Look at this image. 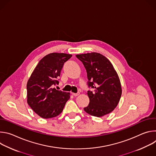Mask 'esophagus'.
Here are the masks:
<instances>
[{
  "mask_svg": "<svg viewBox=\"0 0 156 156\" xmlns=\"http://www.w3.org/2000/svg\"><path fill=\"white\" fill-rule=\"evenodd\" d=\"M72 94L74 96H78L79 94H80V93H72Z\"/></svg>",
  "mask_w": 156,
  "mask_h": 156,
  "instance_id": "1",
  "label": "esophagus"
}]
</instances>
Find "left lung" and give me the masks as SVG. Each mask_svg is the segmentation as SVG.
<instances>
[{"label": "left lung", "mask_w": 156, "mask_h": 156, "mask_svg": "<svg viewBox=\"0 0 156 156\" xmlns=\"http://www.w3.org/2000/svg\"><path fill=\"white\" fill-rule=\"evenodd\" d=\"M87 72V85L94 91H87L90 103L84 108L86 113L100 117L117 106L122 95L121 83L112 64L103 55L91 52L76 55Z\"/></svg>", "instance_id": "left-lung-1"}]
</instances>
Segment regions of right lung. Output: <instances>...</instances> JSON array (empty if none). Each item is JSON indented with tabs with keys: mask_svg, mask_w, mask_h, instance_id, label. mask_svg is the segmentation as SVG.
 I'll return each instance as SVG.
<instances>
[{
	"mask_svg": "<svg viewBox=\"0 0 156 156\" xmlns=\"http://www.w3.org/2000/svg\"><path fill=\"white\" fill-rule=\"evenodd\" d=\"M72 55L51 53L38 63L29 78L27 89V102L35 113L43 119H51L60 114L70 93L57 90L54 86L63 64Z\"/></svg>",
	"mask_w": 156,
	"mask_h": 156,
	"instance_id": "right-lung-1",
	"label": "right lung"
}]
</instances>
